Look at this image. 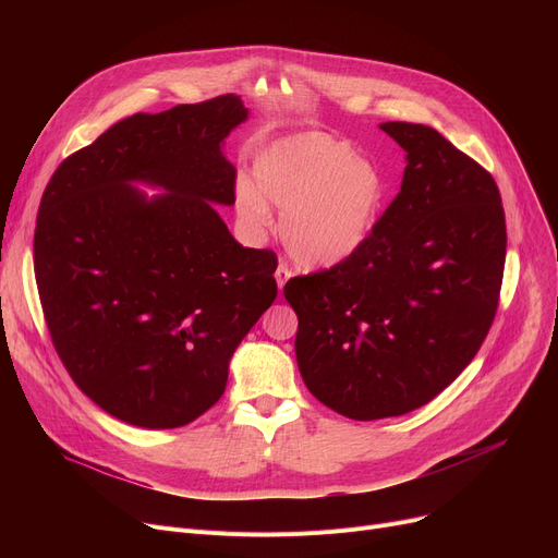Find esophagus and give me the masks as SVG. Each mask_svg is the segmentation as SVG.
Listing matches in <instances>:
<instances>
[{
	"label": "esophagus",
	"mask_w": 558,
	"mask_h": 558,
	"mask_svg": "<svg viewBox=\"0 0 558 558\" xmlns=\"http://www.w3.org/2000/svg\"><path fill=\"white\" fill-rule=\"evenodd\" d=\"M291 278V269L287 267V264H280V267L276 269V280H278V287L282 289L284 282Z\"/></svg>",
	"instance_id": "1"
}]
</instances>
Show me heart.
<instances>
[{
    "label": "heart",
    "instance_id": "obj_1",
    "mask_svg": "<svg viewBox=\"0 0 558 558\" xmlns=\"http://www.w3.org/2000/svg\"><path fill=\"white\" fill-rule=\"evenodd\" d=\"M255 182L234 185L238 213L255 232L274 223L280 205V238L303 267L328 269L353 257L373 234L387 196L379 167L343 140L303 133L267 146L255 158Z\"/></svg>",
    "mask_w": 558,
    "mask_h": 558
}]
</instances>
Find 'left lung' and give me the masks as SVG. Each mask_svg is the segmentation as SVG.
<instances>
[{
	"instance_id": "8db88e82",
	"label": "left lung",
	"mask_w": 558,
	"mask_h": 558,
	"mask_svg": "<svg viewBox=\"0 0 558 558\" xmlns=\"http://www.w3.org/2000/svg\"><path fill=\"white\" fill-rule=\"evenodd\" d=\"M407 151L398 196L368 242L291 278L310 393L353 421L427 404L473 362L500 303L507 223L493 175L432 126H379Z\"/></svg>"
}]
</instances>
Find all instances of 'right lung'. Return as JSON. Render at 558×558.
<instances>
[{"label": "right lung", "mask_w": 558, "mask_h": 558, "mask_svg": "<svg viewBox=\"0 0 558 558\" xmlns=\"http://www.w3.org/2000/svg\"><path fill=\"white\" fill-rule=\"evenodd\" d=\"M246 120L221 95L112 124L49 179L34 267L51 343L74 385L124 423L183 427L223 396L234 348L278 296V259L234 242L221 140ZM168 190L146 202L128 183Z\"/></svg>", "instance_id": "obj_1"}]
</instances>
